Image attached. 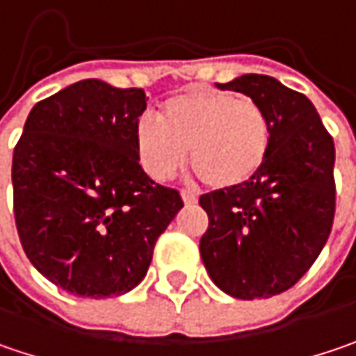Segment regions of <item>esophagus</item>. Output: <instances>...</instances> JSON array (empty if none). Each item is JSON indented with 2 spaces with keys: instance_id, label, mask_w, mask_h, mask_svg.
<instances>
[{
  "instance_id": "esophagus-1",
  "label": "esophagus",
  "mask_w": 356,
  "mask_h": 356,
  "mask_svg": "<svg viewBox=\"0 0 356 356\" xmlns=\"http://www.w3.org/2000/svg\"><path fill=\"white\" fill-rule=\"evenodd\" d=\"M181 197H183V203H185V205H195V203H197V195L191 193V191H181Z\"/></svg>"
}]
</instances>
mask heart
Returning <instances> with one entry per match:
<instances>
[{"label": "heart", "instance_id": "heart-1", "mask_svg": "<svg viewBox=\"0 0 356 356\" xmlns=\"http://www.w3.org/2000/svg\"><path fill=\"white\" fill-rule=\"evenodd\" d=\"M270 118L250 96L191 88L163 102L159 120L136 122V157L157 181L173 177L185 163L211 189L229 191L250 183L270 153Z\"/></svg>", "mask_w": 356, "mask_h": 356}]
</instances>
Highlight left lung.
<instances>
[{"instance_id":"left-lung-1","label":"left lung","mask_w":356,"mask_h":356,"mask_svg":"<svg viewBox=\"0 0 356 356\" xmlns=\"http://www.w3.org/2000/svg\"><path fill=\"white\" fill-rule=\"evenodd\" d=\"M254 98L272 140L250 183L199 197L209 227L201 260L225 294L254 300L282 294L323 252L334 220V143L314 104L272 76L243 74L218 84Z\"/></svg>"}]
</instances>
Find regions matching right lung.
Returning <instances> with one entry per match:
<instances>
[{"label": "right lung", "mask_w": 356, "mask_h": 356, "mask_svg": "<svg viewBox=\"0 0 356 356\" xmlns=\"http://www.w3.org/2000/svg\"><path fill=\"white\" fill-rule=\"evenodd\" d=\"M143 88L88 78L32 108L13 149V216L33 268L84 298L133 290L183 207L138 165Z\"/></svg>", "instance_id": "add662e5"}]
</instances>
